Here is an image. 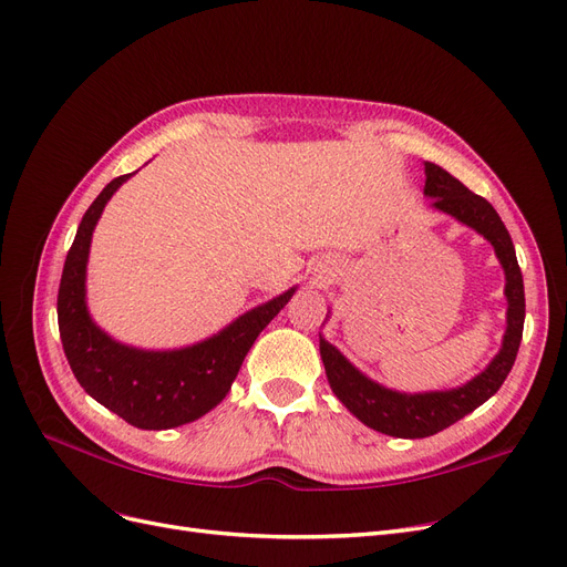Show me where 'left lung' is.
Instances as JSON below:
<instances>
[{"label": "left lung", "mask_w": 567, "mask_h": 567, "mask_svg": "<svg viewBox=\"0 0 567 567\" xmlns=\"http://www.w3.org/2000/svg\"><path fill=\"white\" fill-rule=\"evenodd\" d=\"M425 197H433L430 207L435 212L454 216L467 228L477 230L491 246L505 269V298H507V330L503 334V347L488 362V368L472 377L463 386L449 391H425V393H400L381 386L370 377L339 353L330 342L321 337V360L330 381L332 393L347 410L377 433L419 440L440 433V430L454 425L470 412L477 410L491 395L497 393L507 379L516 351L524 334L526 319V296L524 277L516 262V251L505 223L491 207V202L467 190L458 178L451 176L435 163H425Z\"/></svg>", "instance_id": "8db88e82"}]
</instances>
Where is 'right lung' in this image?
Listing matches in <instances>:
<instances>
[{
	"label": "right lung",
	"instance_id": "obj_1",
	"mask_svg": "<svg viewBox=\"0 0 567 567\" xmlns=\"http://www.w3.org/2000/svg\"><path fill=\"white\" fill-rule=\"evenodd\" d=\"M132 174L113 178L87 207L66 254L58 326L70 368L83 391L113 414L142 430H167L212 412L228 395L256 337L288 305L296 288L246 311L218 334L174 351H144L111 339L85 305V267L95 225L111 195Z\"/></svg>",
	"mask_w": 567,
	"mask_h": 567
}]
</instances>
